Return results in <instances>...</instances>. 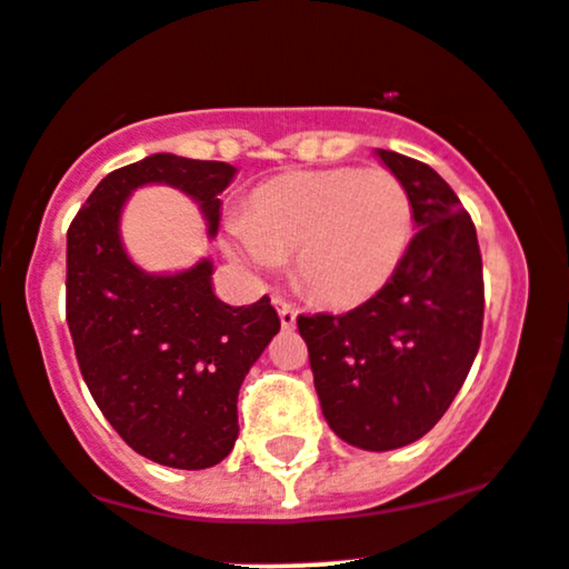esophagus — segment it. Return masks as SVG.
Listing matches in <instances>:
<instances>
[{
  "label": "esophagus",
  "mask_w": 569,
  "mask_h": 569,
  "mask_svg": "<svg viewBox=\"0 0 569 569\" xmlns=\"http://www.w3.org/2000/svg\"><path fill=\"white\" fill-rule=\"evenodd\" d=\"M274 308H278L280 327H283V329H295L297 327L295 305H289V302H286V299H274Z\"/></svg>",
  "instance_id": "esophagus-1"
}]
</instances>
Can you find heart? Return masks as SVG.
<instances>
[{"label": "heart", "instance_id": "1", "mask_svg": "<svg viewBox=\"0 0 569 569\" xmlns=\"http://www.w3.org/2000/svg\"><path fill=\"white\" fill-rule=\"evenodd\" d=\"M416 229L408 189L386 167H329L256 186L232 251L256 267L295 256L299 286L329 308L370 302L391 283Z\"/></svg>", "mask_w": 569, "mask_h": 569}]
</instances>
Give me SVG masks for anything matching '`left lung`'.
Returning <instances> with one entry per match:
<instances>
[{"instance_id": "left-lung-1", "label": "left lung", "mask_w": 569, "mask_h": 569, "mask_svg": "<svg viewBox=\"0 0 569 569\" xmlns=\"http://www.w3.org/2000/svg\"><path fill=\"white\" fill-rule=\"evenodd\" d=\"M413 199L416 229L391 283L342 316H299L321 410L365 451L416 442L459 395L483 329L476 223L423 161L378 151Z\"/></svg>"}]
</instances>
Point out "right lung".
<instances>
[{
  "label": "right lung",
  "mask_w": 569,
  "mask_h": 569,
  "mask_svg": "<svg viewBox=\"0 0 569 569\" xmlns=\"http://www.w3.org/2000/svg\"><path fill=\"white\" fill-rule=\"evenodd\" d=\"M227 161L153 153L110 172L67 232V323L74 356L110 427L129 448L174 470H204L229 457L237 395L253 361L278 335L270 297L232 308L213 295V261L148 274L121 242L129 193L167 183L189 193L208 221H221Z\"/></svg>",
  "instance_id": "right-lung-1"
}]
</instances>
